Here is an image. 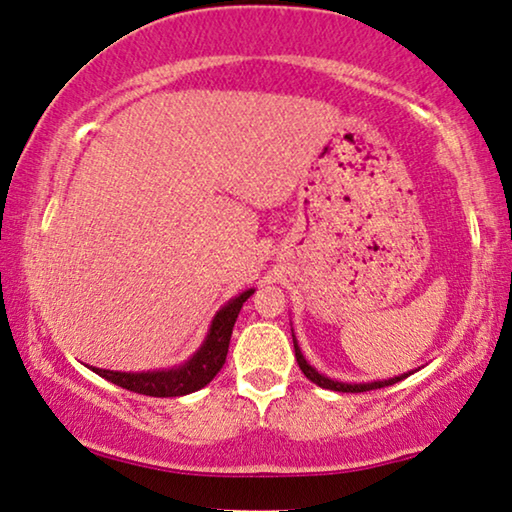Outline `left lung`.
<instances>
[{"mask_svg": "<svg viewBox=\"0 0 512 512\" xmlns=\"http://www.w3.org/2000/svg\"><path fill=\"white\" fill-rule=\"evenodd\" d=\"M294 354H296V363H299L301 372L312 381V384H317V386H322V388H329V391H340V393H365V391H375V388H384V386L398 384V381H402L404 377L411 375V372H409V375H402V377H395V379H388V381H372V384H342V381H333V379H329V377L319 375V372H317L315 368H312V365L305 363V358H303V354H301L299 345H296V340H294Z\"/></svg>", "mask_w": 512, "mask_h": 512, "instance_id": "8db88e82", "label": "left lung"}]
</instances>
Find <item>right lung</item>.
Here are the masks:
<instances>
[{
    "instance_id": "obj_1",
    "label": "right lung",
    "mask_w": 512,
    "mask_h": 512,
    "mask_svg": "<svg viewBox=\"0 0 512 512\" xmlns=\"http://www.w3.org/2000/svg\"><path fill=\"white\" fill-rule=\"evenodd\" d=\"M253 289L236 296L223 310L213 317L211 331L204 340V345L186 365L163 372H140V375H131V372H112V370H98L91 368L96 375L112 381L126 391L151 395V398H179V395H188L200 391L209 384V381L218 375L220 368L225 365L227 349H230V338L236 317H239L241 305L250 299Z\"/></svg>"
}]
</instances>
